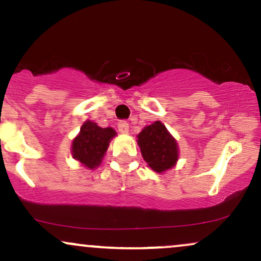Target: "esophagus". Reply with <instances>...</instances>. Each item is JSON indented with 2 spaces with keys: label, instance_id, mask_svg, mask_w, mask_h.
Returning <instances> with one entry per match:
<instances>
[{
  "label": "esophagus",
  "instance_id": "1",
  "mask_svg": "<svg viewBox=\"0 0 261 261\" xmlns=\"http://www.w3.org/2000/svg\"><path fill=\"white\" fill-rule=\"evenodd\" d=\"M118 128H119V133L121 134H127L128 133V124L126 121H119L118 124Z\"/></svg>",
  "mask_w": 261,
  "mask_h": 261
}]
</instances>
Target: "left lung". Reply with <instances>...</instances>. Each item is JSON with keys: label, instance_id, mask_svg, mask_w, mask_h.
Here are the masks:
<instances>
[{"label": "left lung", "instance_id": "obj_1", "mask_svg": "<svg viewBox=\"0 0 261 261\" xmlns=\"http://www.w3.org/2000/svg\"><path fill=\"white\" fill-rule=\"evenodd\" d=\"M137 139L143 160L154 172L163 173L175 166L179 157L178 143L161 121L145 126Z\"/></svg>", "mask_w": 261, "mask_h": 261}]
</instances>
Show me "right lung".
<instances>
[{"instance_id": "right-lung-1", "label": "right lung", "mask_w": 261, "mask_h": 261, "mask_svg": "<svg viewBox=\"0 0 261 261\" xmlns=\"http://www.w3.org/2000/svg\"><path fill=\"white\" fill-rule=\"evenodd\" d=\"M115 135L114 128H103L95 122L87 120L72 142L73 158L80 161L87 168H97L100 166L110 140Z\"/></svg>"}]
</instances>
